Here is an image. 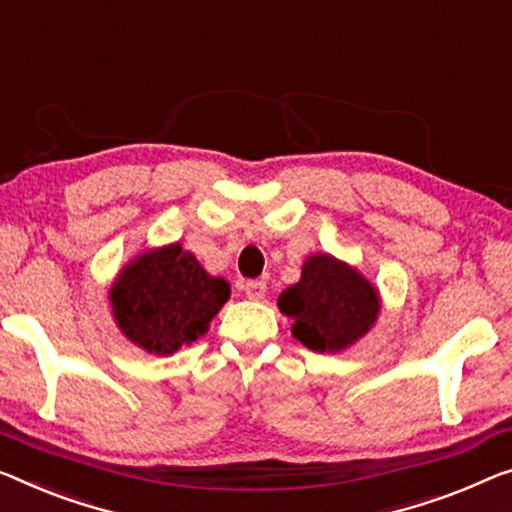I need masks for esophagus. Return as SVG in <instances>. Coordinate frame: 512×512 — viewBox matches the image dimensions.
Wrapping results in <instances>:
<instances>
[{
  "label": "esophagus",
  "mask_w": 512,
  "mask_h": 512,
  "mask_svg": "<svg viewBox=\"0 0 512 512\" xmlns=\"http://www.w3.org/2000/svg\"><path fill=\"white\" fill-rule=\"evenodd\" d=\"M243 289H246L248 299L259 301V299H264V294H266V282L264 280H248L246 285H243Z\"/></svg>",
  "instance_id": "esophagus-1"
}]
</instances>
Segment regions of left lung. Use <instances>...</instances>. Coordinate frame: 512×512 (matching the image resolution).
<instances>
[{"instance_id": "obj_1", "label": "left lung", "mask_w": 512, "mask_h": 512, "mask_svg": "<svg viewBox=\"0 0 512 512\" xmlns=\"http://www.w3.org/2000/svg\"><path fill=\"white\" fill-rule=\"evenodd\" d=\"M282 315L294 319L292 335L312 352L338 354L377 324L381 294L356 266L329 253H312L301 278L278 296Z\"/></svg>"}]
</instances>
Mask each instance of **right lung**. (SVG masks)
Instances as JSON below:
<instances>
[{
	"label": "right lung",
	"instance_id": "add662e5",
	"mask_svg": "<svg viewBox=\"0 0 512 512\" xmlns=\"http://www.w3.org/2000/svg\"><path fill=\"white\" fill-rule=\"evenodd\" d=\"M230 294V282L211 276L177 241L147 248L121 266L108 299L128 342L154 356H172L209 331Z\"/></svg>",
	"mask_w": 512,
	"mask_h": 512
}]
</instances>
